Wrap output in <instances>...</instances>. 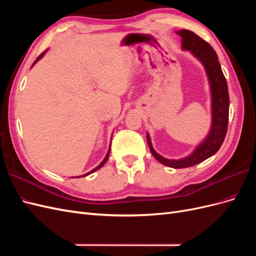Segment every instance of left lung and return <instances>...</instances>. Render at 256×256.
I'll use <instances>...</instances> for the list:
<instances>
[{
	"label": "left lung",
	"mask_w": 256,
	"mask_h": 256,
	"mask_svg": "<svg viewBox=\"0 0 256 256\" xmlns=\"http://www.w3.org/2000/svg\"><path fill=\"white\" fill-rule=\"evenodd\" d=\"M177 34H180L182 38V49L189 50L193 56L202 62L206 69L212 100V128L207 138L196 147V150L188 157L180 160H170L160 156L154 150L150 136L147 134L146 138L152 156L162 164L174 168H184L200 164L219 150L228 131L230 97L226 79L222 72L216 53L212 48V46L191 30H182L177 32Z\"/></svg>",
	"instance_id": "obj_1"
}]
</instances>
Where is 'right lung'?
<instances>
[{"label":"right lung","mask_w":256,"mask_h":256,"mask_svg":"<svg viewBox=\"0 0 256 256\" xmlns=\"http://www.w3.org/2000/svg\"><path fill=\"white\" fill-rule=\"evenodd\" d=\"M44 52H46V51H44ZM44 52H42V53L40 54V56H38V58H37L35 60V62H34V63H33V65H34V64L36 63V62H37V60H40V58H42L44 56ZM110 150H111V147H110V148H109V152H108V154H106V158L104 159V161H102V164H99V166H98L97 168H95L94 170H92V171H90V172L86 173V174H85V175H82V176H79V177H84V176H88V175H90V174H92V173H94L95 171H97V170H99L100 168H102V166H104V164H106V162L108 158H109V154H110Z\"/></svg>","instance_id":"add662e5"}]
</instances>
